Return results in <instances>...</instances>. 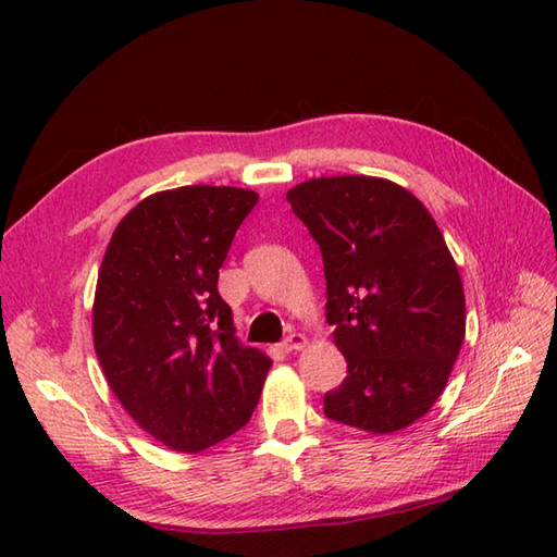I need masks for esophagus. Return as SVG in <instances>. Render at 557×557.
I'll return each instance as SVG.
<instances>
[{"mask_svg": "<svg viewBox=\"0 0 557 557\" xmlns=\"http://www.w3.org/2000/svg\"><path fill=\"white\" fill-rule=\"evenodd\" d=\"M306 345H309V339H306V335H301V333H289L285 339H282L280 349L292 354V351H301Z\"/></svg>", "mask_w": 557, "mask_h": 557, "instance_id": "obj_1", "label": "esophagus"}]
</instances>
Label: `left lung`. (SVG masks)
<instances>
[{
  "label": "left lung",
  "instance_id": "8db88e82",
  "mask_svg": "<svg viewBox=\"0 0 557 557\" xmlns=\"http://www.w3.org/2000/svg\"><path fill=\"white\" fill-rule=\"evenodd\" d=\"M287 200L321 246L325 318L347 359L325 417L373 435L407 429L443 395L467 330L441 230L417 196L381 176H321Z\"/></svg>",
  "mask_w": 557,
  "mask_h": 557
}]
</instances>
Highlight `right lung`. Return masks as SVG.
<instances>
[{"label":"right lung","instance_id":"right-lung-1","mask_svg":"<svg viewBox=\"0 0 557 557\" xmlns=\"http://www.w3.org/2000/svg\"><path fill=\"white\" fill-rule=\"evenodd\" d=\"M258 203L236 186H180L116 224L98 272L92 345L112 393L140 429L200 453L246 425L272 361L244 347L218 277Z\"/></svg>","mask_w":557,"mask_h":557}]
</instances>
